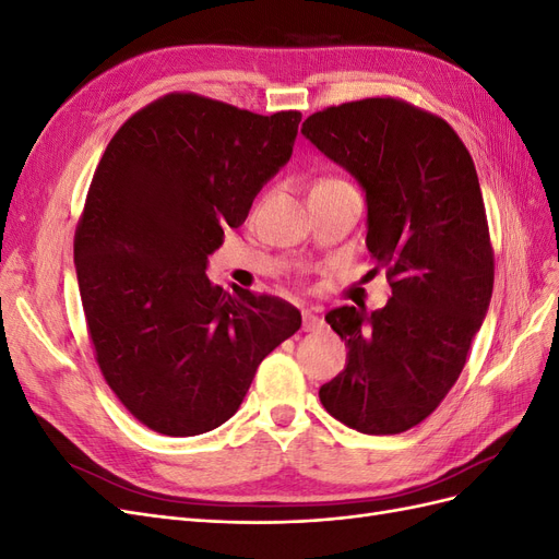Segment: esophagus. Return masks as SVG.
I'll return each mask as SVG.
<instances>
[{"label": "esophagus", "instance_id": "esophagus-1", "mask_svg": "<svg viewBox=\"0 0 559 559\" xmlns=\"http://www.w3.org/2000/svg\"><path fill=\"white\" fill-rule=\"evenodd\" d=\"M321 326V319L312 310H302V331H314Z\"/></svg>", "mask_w": 559, "mask_h": 559}]
</instances>
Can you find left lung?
<instances>
[{"label": "left lung", "mask_w": 559, "mask_h": 559, "mask_svg": "<svg viewBox=\"0 0 559 559\" xmlns=\"http://www.w3.org/2000/svg\"><path fill=\"white\" fill-rule=\"evenodd\" d=\"M300 132L361 183L373 273L384 267L392 286L382 310L326 314L347 364L319 399L361 433L408 431L460 378L492 298L495 251L476 165L441 116L396 97L329 107Z\"/></svg>", "instance_id": "left-lung-1"}]
</instances>
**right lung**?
Returning <instances> with one entry per match:
<instances>
[{"mask_svg": "<svg viewBox=\"0 0 559 559\" xmlns=\"http://www.w3.org/2000/svg\"><path fill=\"white\" fill-rule=\"evenodd\" d=\"M298 123L300 111L170 93L132 114L97 163L74 235L83 314L111 392L163 436L222 427L300 329L292 302L205 275L224 230L289 163Z\"/></svg>", "mask_w": 559, "mask_h": 559, "instance_id": "obj_1", "label": "right lung"}]
</instances>
